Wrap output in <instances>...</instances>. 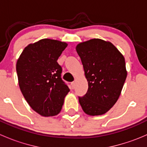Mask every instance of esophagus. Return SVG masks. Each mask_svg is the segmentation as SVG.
Returning <instances> with one entry per match:
<instances>
[{"instance_id":"34e87169","label":"esophagus","mask_w":147,"mask_h":147,"mask_svg":"<svg viewBox=\"0 0 147 147\" xmlns=\"http://www.w3.org/2000/svg\"><path fill=\"white\" fill-rule=\"evenodd\" d=\"M75 84H76V83H75V82H72V83H71V85H72V88H75Z\"/></svg>"}]
</instances>
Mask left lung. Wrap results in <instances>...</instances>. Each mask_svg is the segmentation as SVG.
<instances>
[{
    "label": "left lung",
    "mask_w": 147,
    "mask_h": 147,
    "mask_svg": "<svg viewBox=\"0 0 147 147\" xmlns=\"http://www.w3.org/2000/svg\"><path fill=\"white\" fill-rule=\"evenodd\" d=\"M76 50L88 82L80 104L87 115H104L117 101L127 78L124 56L112 42L97 38L79 43Z\"/></svg>",
    "instance_id": "left-lung-1"
}]
</instances>
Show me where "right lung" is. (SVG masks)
<instances>
[{"mask_svg":"<svg viewBox=\"0 0 147 147\" xmlns=\"http://www.w3.org/2000/svg\"><path fill=\"white\" fill-rule=\"evenodd\" d=\"M67 44L42 39L25 47L16 64L20 91L28 105L43 117L58 115L69 92L57 60Z\"/></svg>","mask_w":147,"mask_h":147,"instance_id":"1","label":"right lung"}]
</instances>
